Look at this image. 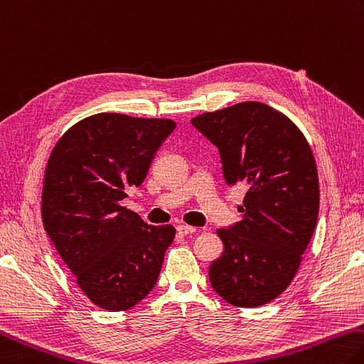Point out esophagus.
I'll return each mask as SVG.
<instances>
[{
    "mask_svg": "<svg viewBox=\"0 0 364 364\" xmlns=\"http://www.w3.org/2000/svg\"><path fill=\"white\" fill-rule=\"evenodd\" d=\"M176 230H178V234H180V235H188V234H194V232H197V228H194V226H188V224H178V226H176Z\"/></svg>",
    "mask_w": 364,
    "mask_h": 364,
    "instance_id": "esophagus-1",
    "label": "esophagus"
}]
</instances>
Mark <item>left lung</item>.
<instances>
[{
    "mask_svg": "<svg viewBox=\"0 0 364 364\" xmlns=\"http://www.w3.org/2000/svg\"><path fill=\"white\" fill-rule=\"evenodd\" d=\"M216 144L224 180L247 188L242 220L218 229L224 251L211 287L235 307H259L289 287L318 220L315 157L299 127L279 109L243 102L191 119Z\"/></svg>",
    "mask_w": 364,
    "mask_h": 364,
    "instance_id": "8db88e82",
    "label": "left lung"
}]
</instances>
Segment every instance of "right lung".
Returning a JSON list of instances; mask_svg holds the SVG:
<instances>
[{
    "label": "right lung",
    "mask_w": 364,
    "mask_h": 364,
    "mask_svg": "<svg viewBox=\"0 0 364 364\" xmlns=\"http://www.w3.org/2000/svg\"><path fill=\"white\" fill-rule=\"evenodd\" d=\"M171 119L98 113L58 138L46 164L44 230L90 302L111 312L144 299L175 239L171 224L151 226L121 205L140 186Z\"/></svg>",
    "instance_id": "obj_1"
}]
</instances>
